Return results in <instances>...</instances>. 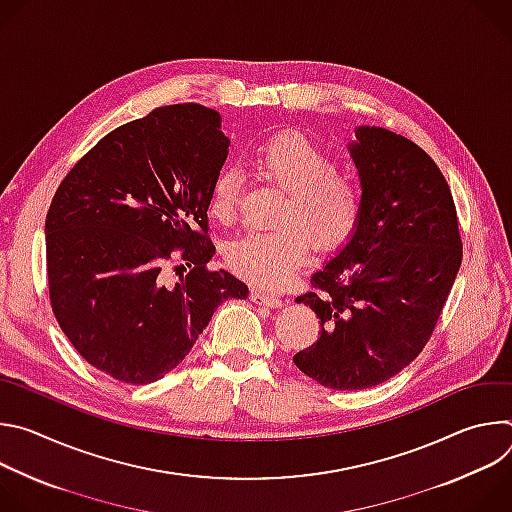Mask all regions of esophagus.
<instances>
[{
	"instance_id": "1",
	"label": "esophagus",
	"mask_w": 512,
	"mask_h": 512,
	"mask_svg": "<svg viewBox=\"0 0 512 512\" xmlns=\"http://www.w3.org/2000/svg\"><path fill=\"white\" fill-rule=\"evenodd\" d=\"M251 300L255 304H261V306H267V308H281L283 306V300L279 296L269 294V291H261V289L251 291Z\"/></svg>"
}]
</instances>
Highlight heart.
<instances>
[{"label": "heart", "instance_id": "1", "mask_svg": "<svg viewBox=\"0 0 512 512\" xmlns=\"http://www.w3.org/2000/svg\"><path fill=\"white\" fill-rule=\"evenodd\" d=\"M261 178L283 190L269 231H249L225 249L229 267L261 287H281L302 267L312 243L318 251L342 247L356 231L364 190L360 180L336 170L330 152L304 135L269 139L255 154ZM241 198L239 176L223 170L214 178L208 210L218 223L235 221Z\"/></svg>", "mask_w": 512, "mask_h": 512}]
</instances>
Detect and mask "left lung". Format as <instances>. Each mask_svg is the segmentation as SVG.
I'll return each mask as SVG.
<instances>
[{"instance_id": "obj_1", "label": "left lung", "mask_w": 512, "mask_h": 512, "mask_svg": "<svg viewBox=\"0 0 512 512\" xmlns=\"http://www.w3.org/2000/svg\"><path fill=\"white\" fill-rule=\"evenodd\" d=\"M350 156L364 190L362 218L346 247L298 296L322 322L296 367L336 391L381 385L423 350L462 263L450 186L403 135L356 127Z\"/></svg>"}]
</instances>
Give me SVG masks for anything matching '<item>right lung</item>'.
<instances>
[{"instance_id": "1", "label": "right lung", "mask_w": 512, "mask_h": 512, "mask_svg": "<svg viewBox=\"0 0 512 512\" xmlns=\"http://www.w3.org/2000/svg\"><path fill=\"white\" fill-rule=\"evenodd\" d=\"M214 109H154L107 133L60 182L46 214L52 312L109 377L148 385L186 358L214 310L249 287L210 271L208 200L229 154ZM185 261L170 284L165 263Z\"/></svg>"}]
</instances>
